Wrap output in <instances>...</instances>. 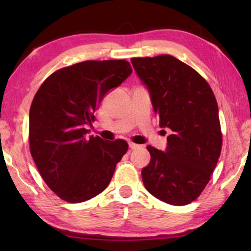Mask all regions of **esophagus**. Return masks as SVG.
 Segmentation results:
<instances>
[{"label": "esophagus", "mask_w": 251, "mask_h": 251, "mask_svg": "<svg viewBox=\"0 0 251 251\" xmlns=\"http://www.w3.org/2000/svg\"><path fill=\"white\" fill-rule=\"evenodd\" d=\"M129 147H130V149H131V150H136V149H138L139 145H137V144L130 142V143H129Z\"/></svg>", "instance_id": "34e87169"}]
</instances>
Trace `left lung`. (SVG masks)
<instances>
[{
    "mask_svg": "<svg viewBox=\"0 0 251 251\" xmlns=\"http://www.w3.org/2000/svg\"><path fill=\"white\" fill-rule=\"evenodd\" d=\"M149 88L161 128H169L166 152L149 145L151 161L142 170L153 197L185 205L200 197L221 155L223 137L218 105L208 82L170 54L131 58Z\"/></svg>",
    "mask_w": 251,
    "mask_h": 251,
    "instance_id": "obj_1",
    "label": "left lung"
}]
</instances>
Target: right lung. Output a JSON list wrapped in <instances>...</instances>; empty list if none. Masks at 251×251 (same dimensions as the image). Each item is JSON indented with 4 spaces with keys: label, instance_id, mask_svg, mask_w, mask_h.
I'll use <instances>...</instances> for the list:
<instances>
[{
    "label": "right lung",
    "instance_id": "obj_1",
    "mask_svg": "<svg viewBox=\"0 0 251 251\" xmlns=\"http://www.w3.org/2000/svg\"><path fill=\"white\" fill-rule=\"evenodd\" d=\"M132 73L129 61L87 60L53 72L29 109V150L37 170L61 200L80 203L101 193L128 151L123 139L89 137L85 126L109 89Z\"/></svg>",
    "mask_w": 251,
    "mask_h": 251
}]
</instances>
